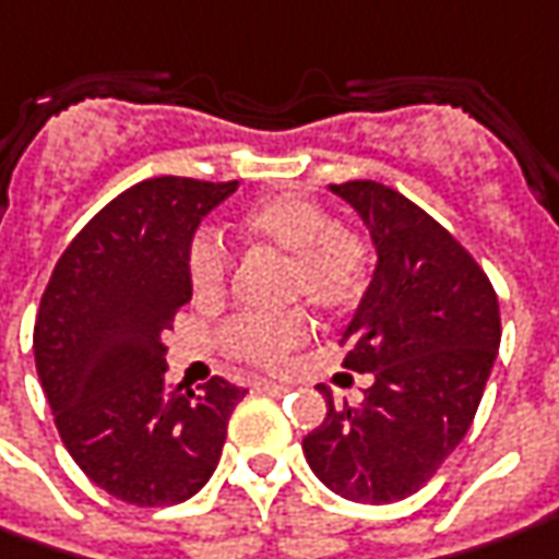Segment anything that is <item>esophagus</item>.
Returning <instances> with one entry per match:
<instances>
[{
    "label": "esophagus",
    "mask_w": 559,
    "mask_h": 559,
    "mask_svg": "<svg viewBox=\"0 0 559 559\" xmlns=\"http://www.w3.org/2000/svg\"><path fill=\"white\" fill-rule=\"evenodd\" d=\"M253 391H263V394L281 397V394H287V391H290V385H284V382H272V379H257V382H253Z\"/></svg>",
    "instance_id": "1"
}]
</instances>
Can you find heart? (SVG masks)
<instances>
[{
  "mask_svg": "<svg viewBox=\"0 0 559 559\" xmlns=\"http://www.w3.org/2000/svg\"><path fill=\"white\" fill-rule=\"evenodd\" d=\"M241 231L253 245L287 260V296L306 299L324 314H345L358 306L373 275L370 245L348 229H336L321 201L306 195H272L250 204ZM189 287L199 299H219L229 281V253L214 231L192 238L186 257ZM309 340V321L299 311L269 318H231L219 330V345L231 358L253 367H278Z\"/></svg>",
  "mask_w": 559,
  "mask_h": 559,
  "instance_id": "obj_1",
  "label": "heart"
}]
</instances>
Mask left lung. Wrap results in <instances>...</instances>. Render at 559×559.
Instances as JSON below:
<instances>
[{
  "instance_id": "1",
  "label": "left lung",
  "mask_w": 559,
  "mask_h": 559,
  "mask_svg": "<svg viewBox=\"0 0 559 559\" xmlns=\"http://www.w3.org/2000/svg\"><path fill=\"white\" fill-rule=\"evenodd\" d=\"M370 229L376 269L343 333L345 370L370 373L358 404H336L302 438L318 480L364 504L423 489L468 435L499 355V299L450 231L376 180L330 186Z\"/></svg>"
}]
</instances>
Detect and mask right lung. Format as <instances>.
Wrapping results in <instances>:
<instances>
[{"label":"right lung","instance_id":"add662e5","mask_svg":"<svg viewBox=\"0 0 559 559\" xmlns=\"http://www.w3.org/2000/svg\"><path fill=\"white\" fill-rule=\"evenodd\" d=\"M238 189L152 177L124 189L57 260L33 355L63 447L121 502L192 499L214 474L245 389L165 379L162 336L192 299L186 257L201 219Z\"/></svg>","mask_w":559,"mask_h":559}]
</instances>
